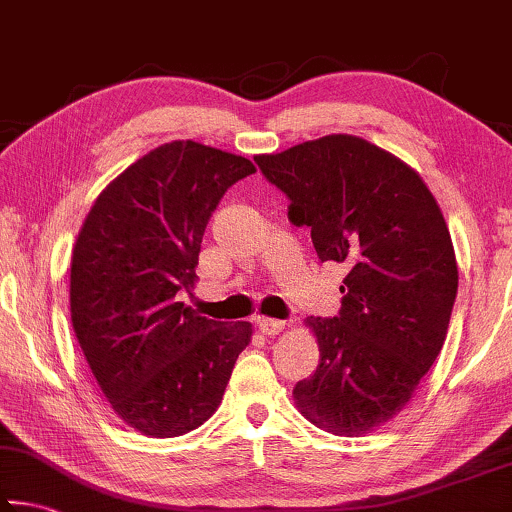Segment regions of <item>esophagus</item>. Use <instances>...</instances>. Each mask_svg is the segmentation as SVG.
I'll return each mask as SVG.
<instances>
[{
  "label": "esophagus",
  "mask_w": 512,
  "mask_h": 512,
  "mask_svg": "<svg viewBox=\"0 0 512 512\" xmlns=\"http://www.w3.org/2000/svg\"><path fill=\"white\" fill-rule=\"evenodd\" d=\"M257 327H259V332L262 334H266V336H275V334H280L284 327H287V323H284V320H275V318H257Z\"/></svg>",
  "instance_id": "esophagus-1"
}]
</instances>
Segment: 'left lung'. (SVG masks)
Listing matches in <instances>:
<instances>
[{"instance_id": "left-lung-1", "label": "left lung", "mask_w": 512, "mask_h": 512, "mask_svg": "<svg viewBox=\"0 0 512 512\" xmlns=\"http://www.w3.org/2000/svg\"><path fill=\"white\" fill-rule=\"evenodd\" d=\"M311 228L320 262L345 264L341 311L309 316L318 368L293 388L298 411L336 436L395 418L443 348L458 266L443 212L418 171L354 135L257 155Z\"/></svg>"}]
</instances>
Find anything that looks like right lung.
<instances>
[{"instance_id":"right-lung-1","label":"right lung","mask_w":512,"mask_h":512,"mask_svg":"<svg viewBox=\"0 0 512 512\" xmlns=\"http://www.w3.org/2000/svg\"><path fill=\"white\" fill-rule=\"evenodd\" d=\"M255 164L192 140L142 155L97 196L72 253V327L101 393L128 427L176 438L219 409L250 323L178 302L196 282L205 225Z\"/></svg>"}]
</instances>
